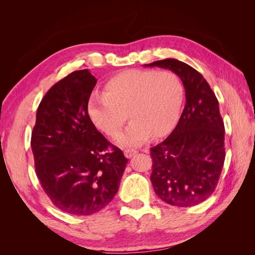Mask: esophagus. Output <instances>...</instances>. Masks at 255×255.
<instances>
[{"label":"esophagus","instance_id":"1","mask_svg":"<svg viewBox=\"0 0 255 255\" xmlns=\"http://www.w3.org/2000/svg\"><path fill=\"white\" fill-rule=\"evenodd\" d=\"M123 153H125V155H126L127 158H130V157L135 155L137 151L133 150V149H127V150H125V152H123Z\"/></svg>","mask_w":255,"mask_h":255}]
</instances>
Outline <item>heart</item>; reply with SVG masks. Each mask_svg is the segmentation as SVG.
I'll use <instances>...</instances> for the list:
<instances>
[{"mask_svg": "<svg viewBox=\"0 0 255 255\" xmlns=\"http://www.w3.org/2000/svg\"><path fill=\"white\" fill-rule=\"evenodd\" d=\"M183 99L179 76L169 70H128L106 82L103 95L92 96L87 112L95 127L117 137L127 116L130 121L120 144L137 146L171 128ZM127 115H125V113Z\"/></svg>", "mask_w": 255, "mask_h": 255, "instance_id": "heart-1", "label": "heart"}]
</instances>
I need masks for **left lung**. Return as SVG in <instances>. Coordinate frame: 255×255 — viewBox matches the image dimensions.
Returning a JSON list of instances; mask_svg holds the SVG:
<instances>
[{
  "label": "left lung",
  "mask_w": 255,
  "mask_h": 255,
  "mask_svg": "<svg viewBox=\"0 0 255 255\" xmlns=\"http://www.w3.org/2000/svg\"><path fill=\"white\" fill-rule=\"evenodd\" d=\"M148 67L174 72L182 80L186 97L172 133L151 148L154 191L170 205L195 206L215 191L226 158L218 100L202 74L183 61L167 58Z\"/></svg>",
  "instance_id": "8db88e82"
}]
</instances>
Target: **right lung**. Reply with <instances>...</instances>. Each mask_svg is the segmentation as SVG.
Returning <instances> with one entry per match:
<instances>
[{
    "mask_svg": "<svg viewBox=\"0 0 255 255\" xmlns=\"http://www.w3.org/2000/svg\"><path fill=\"white\" fill-rule=\"evenodd\" d=\"M96 84L84 69L52 86L38 106L30 140L44 192L59 210L79 216L95 214L112 201L128 164L89 118Z\"/></svg>",
    "mask_w": 255,
    "mask_h": 255,
    "instance_id": "obj_1",
    "label": "right lung"
}]
</instances>
